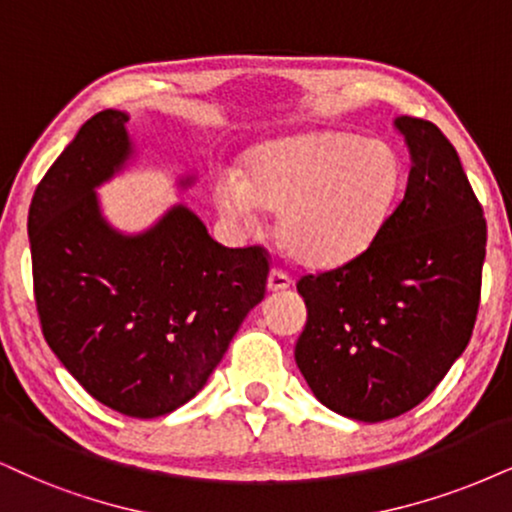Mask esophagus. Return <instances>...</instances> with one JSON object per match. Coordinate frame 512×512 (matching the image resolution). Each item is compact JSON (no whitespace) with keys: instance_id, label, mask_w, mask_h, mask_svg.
<instances>
[{"instance_id":"esophagus-1","label":"esophagus","mask_w":512,"mask_h":512,"mask_svg":"<svg viewBox=\"0 0 512 512\" xmlns=\"http://www.w3.org/2000/svg\"><path fill=\"white\" fill-rule=\"evenodd\" d=\"M292 285H294V280L285 273V270H280V268L270 270V275H268L270 292H282V289H289Z\"/></svg>"}]
</instances>
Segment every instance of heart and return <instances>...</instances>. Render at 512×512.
Masks as SVG:
<instances>
[{
  "label": "heart",
  "mask_w": 512,
  "mask_h": 512,
  "mask_svg": "<svg viewBox=\"0 0 512 512\" xmlns=\"http://www.w3.org/2000/svg\"><path fill=\"white\" fill-rule=\"evenodd\" d=\"M403 182L396 149L349 132H306L251 149L242 180L220 173L213 201L225 218L251 223L256 206L280 213L287 254L313 268L351 261L375 242Z\"/></svg>",
  "instance_id": "b5f03b06"
}]
</instances>
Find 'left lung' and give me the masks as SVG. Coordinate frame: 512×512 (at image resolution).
Listing matches in <instances>:
<instances>
[{"mask_svg":"<svg viewBox=\"0 0 512 512\" xmlns=\"http://www.w3.org/2000/svg\"><path fill=\"white\" fill-rule=\"evenodd\" d=\"M408 187L368 249L301 275L308 320L294 358L334 413L380 422L437 389L468 346L482 296L487 220L453 144L430 121L396 118Z\"/></svg>","mask_w":512,"mask_h":512,"instance_id":"left-lung-1","label":"left lung"}]
</instances>
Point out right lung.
<instances>
[{
	"instance_id": "add662e5",
	"label": "right lung",
	"mask_w": 512,
	"mask_h": 512,
	"mask_svg": "<svg viewBox=\"0 0 512 512\" xmlns=\"http://www.w3.org/2000/svg\"><path fill=\"white\" fill-rule=\"evenodd\" d=\"M128 116L82 125L28 213L42 334L87 394L130 418L173 413L204 387L266 296L268 251L227 249L185 206L137 237L102 218L94 187L130 156Z\"/></svg>"
}]
</instances>
